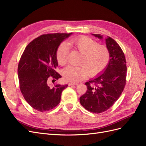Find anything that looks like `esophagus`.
<instances>
[{
    "label": "esophagus",
    "instance_id": "34e87169",
    "mask_svg": "<svg viewBox=\"0 0 146 146\" xmlns=\"http://www.w3.org/2000/svg\"><path fill=\"white\" fill-rule=\"evenodd\" d=\"M78 84L76 82H70L69 83V86H72V85H77Z\"/></svg>",
    "mask_w": 146,
    "mask_h": 146
}]
</instances>
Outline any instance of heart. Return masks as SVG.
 I'll list each match as a JSON object with an SVG mask.
<instances>
[{"label": "heart", "mask_w": 146, "mask_h": 146, "mask_svg": "<svg viewBox=\"0 0 146 146\" xmlns=\"http://www.w3.org/2000/svg\"><path fill=\"white\" fill-rule=\"evenodd\" d=\"M69 45L81 54L77 66H69L62 70L64 79L69 82H78L88 76L92 77L101 74L107 68L111 59V53L107 46L99 44L85 35L70 39ZM69 52L68 45L63 42L58 46L56 58L59 64L67 63Z\"/></svg>", "instance_id": "obj_1"}]
</instances>
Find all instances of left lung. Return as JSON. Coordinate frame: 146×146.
I'll return each mask as SVG.
<instances>
[{"label": "left lung", "mask_w": 146, "mask_h": 146, "mask_svg": "<svg viewBox=\"0 0 146 146\" xmlns=\"http://www.w3.org/2000/svg\"><path fill=\"white\" fill-rule=\"evenodd\" d=\"M93 35L102 38L100 34ZM111 53L107 68L100 76L86 82V93L80 98L81 105L87 111L100 113L111 108L123 92L127 78V62L119 45L111 37L106 39Z\"/></svg>", "instance_id": "8db88e82"}]
</instances>
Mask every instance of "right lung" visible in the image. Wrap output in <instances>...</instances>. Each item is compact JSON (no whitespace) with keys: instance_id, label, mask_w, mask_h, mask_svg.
Listing matches in <instances>:
<instances>
[{"instance_id":"obj_1","label":"right lung","mask_w":146,"mask_h":146,"mask_svg":"<svg viewBox=\"0 0 146 146\" xmlns=\"http://www.w3.org/2000/svg\"><path fill=\"white\" fill-rule=\"evenodd\" d=\"M72 33L47 34L35 38L27 45L18 66L19 88L31 107L44 112L60 103L61 93L68 85L50 86V78H61L55 69L58 66L56 52L58 46ZM52 80V81H53Z\"/></svg>"}]
</instances>
